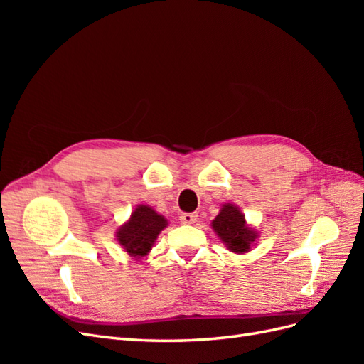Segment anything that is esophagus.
I'll return each mask as SVG.
<instances>
[{"label":"esophagus","mask_w":364,"mask_h":364,"mask_svg":"<svg viewBox=\"0 0 364 364\" xmlns=\"http://www.w3.org/2000/svg\"><path fill=\"white\" fill-rule=\"evenodd\" d=\"M179 218H181V222H182V223H185V225H191V223H194L196 220H197V215H196L194 213H182Z\"/></svg>","instance_id":"34e87169"}]
</instances>
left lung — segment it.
Wrapping results in <instances>:
<instances>
[{"mask_svg":"<svg viewBox=\"0 0 364 364\" xmlns=\"http://www.w3.org/2000/svg\"><path fill=\"white\" fill-rule=\"evenodd\" d=\"M213 228L223 243L237 253L247 252L252 241H255V234L246 226L243 214L234 205H225L222 208L213 222Z\"/></svg>","mask_w":364,"mask_h":364,"instance_id":"1","label":"left lung"}]
</instances>
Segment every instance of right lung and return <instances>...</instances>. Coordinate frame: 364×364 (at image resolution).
<instances>
[{"label":"right lung","instance_id":"1","mask_svg":"<svg viewBox=\"0 0 364 364\" xmlns=\"http://www.w3.org/2000/svg\"><path fill=\"white\" fill-rule=\"evenodd\" d=\"M165 226L167 220L151 208L141 205L130 215L129 223L118 230V241L130 257L141 258L150 252L158 234Z\"/></svg>","mask_w":364,"mask_h":364}]
</instances>
